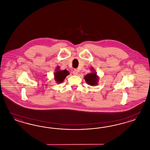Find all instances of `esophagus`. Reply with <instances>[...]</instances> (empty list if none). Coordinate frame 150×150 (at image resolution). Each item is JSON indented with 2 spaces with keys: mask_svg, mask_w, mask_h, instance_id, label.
<instances>
[{
  "mask_svg": "<svg viewBox=\"0 0 150 150\" xmlns=\"http://www.w3.org/2000/svg\"><path fill=\"white\" fill-rule=\"evenodd\" d=\"M78 73V71L77 69H74V71H73V74L74 75H77Z\"/></svg>",
  "mask_w": 150,
  "mask_h": 150,
  "instance_id": "obj_1",
  "label": "esophagus"
}]
</instances>
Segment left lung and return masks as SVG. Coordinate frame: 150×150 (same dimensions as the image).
<instances>
[{"label":"left lung","instance_id":"1","mask_svg":"<svg viewBox=\"0 0 150 150\" xmlns=\"http://www.w3.org/2000/svg\"><path fill=\"white\" fill-rule=\"evenodd\" d=\"M84 79L88 84L93 86L94 85H97L98 78L97 77V73H92L87 74L84 77Z\"/></svg>","mask_w":150,"mask_h":150}]
</instances>
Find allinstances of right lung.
I'll return each instance as SVG.
<instances>
[{
  "label": "right lung",
  "mask_w": 150,
  "mask_h": 150,
  "mask_svg": "<svg viewBox=\"0 0 150 150\" xmlns=\"http://www.w3.org/2000/svg\"><path fill=\"white\" fill-rule=\"evenodd\" d=\"M58 69L59 67H57V70L56 72L54 73V77L57 82L59 83L63 82L64 78L69 74V73L66 69H64L63 71H59Z\"/></svg>",
  "instance_id": "1"
}]
</instances>
